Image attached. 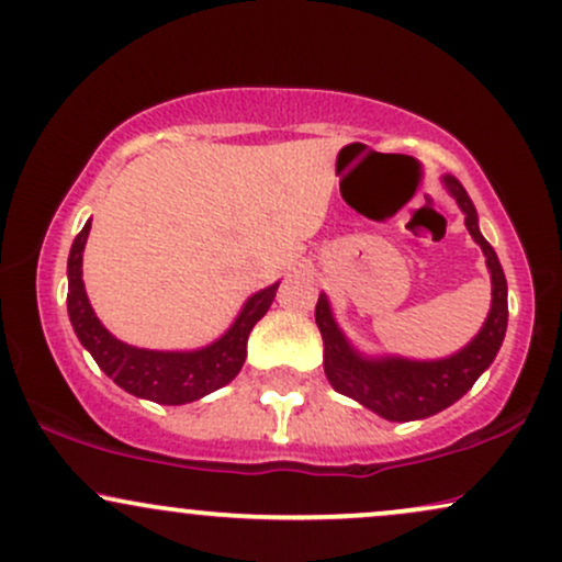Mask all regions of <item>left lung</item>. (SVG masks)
Instances as JSON below:
<instances>
[{
	"label": "left lung",
	"instance_id": "left-lung-1",
	"mask_svg": "<svg viewBox=\"0 0 562 562\" xmlns=\"http://www.w3.org/2000/svg\"><path fill=\"white\" fill-rule=\"evenodd\" d=\"M441 182L465 214V227L470 237L481 245L488 274H492V308L479 335L465 348L443 359L367 357L359 348H353L338 327L325 293H319L317 312H314L322 340H325L322 364L333 389L391 423L425 420L460 402L494 362L507 333V280L502 263L486 237L481 235L479 214L460 179L443 173Z\"/></svg>",
	"mask_w": 562,
	"mask_h": 562
}]
</instances>
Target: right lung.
I'll use <instances>...</instances> for the list:
<instances>
[{
  "mask_svg": "<svg viewBox=\"0 0 562 562\" xmlns=\"http://www.w3.org/2000/svg\"><path fill=\"white\" fill-rule=\"evenodd\" d=\"M89 229H92V218L83 224V229L70 245L68 317L76 338L92 353L97 367L132 396L169 406L198 402V398L232 383L245 364L248 335L256 327V322L269 312L280 282L250 295L243 303L235 322L227 327V333L216 338L214 344L192 348V351H153V348L128 346L97 319L92 303L87 299V290H83L81 261Z\"/></svg>",
  "mask_w": 562,
  "mask_h": 562,
  "instance_id": "add662e5",
  "label": "right lung"
}]
</instances>
